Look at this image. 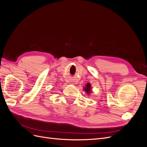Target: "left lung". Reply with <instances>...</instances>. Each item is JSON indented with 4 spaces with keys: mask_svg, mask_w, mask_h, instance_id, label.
I'll list each match as a JSON object with an SVG mask.
<instances>
[{
    "mask_svg": "<svg viewBox=\"0 0 147 147\" xmlns=\"http://www.w3.org/2000/svg\"><path fill=\"white\" fill-rule=\"evenodd\" d=\"M91 87L90 83H87L86 86L84 87V90L86 92L87 94H90V93L91 91Z\"/></svg>",
    "mask_w": 147,
    "mask_h": 147,
    "instance_id": "obj_1",
    "label": "left lung"
}]
</instances>
